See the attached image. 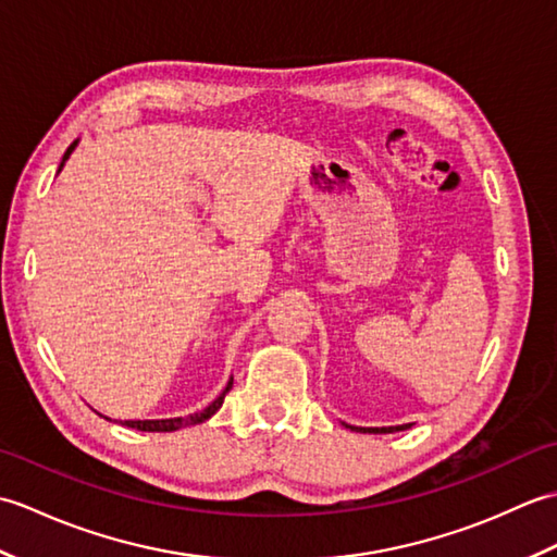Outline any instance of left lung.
<instances>
[{
  "label": "left lung",
  "mask_w": 557,
  "mask_h": 557,
  "mask_svg": "<svg viewBox=\"0 0 557 557\" xmlns=\"http://www.w3.org/2000/svg\"><path fill=\"white\" fill-rule=\"evenodd\" d=\"M411 423H405V425H389V429H357V425H349L351 431H369V433H395V431H405V429H409Z\"/></svg>",
  "instance_id": "left-lung-1"
}]
</instances>
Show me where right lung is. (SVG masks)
Masks as SVG:
<instances>
[{
    "instance_id": "add662e5",
    "label": "right lung",
    "mask_w": 557,
    "mask_h": 557,
    "mask_svg": "<svg viewBox=\"0 0 557 557\" xmlns=\"http://www.w3.org/2000/svg\"><path fill=\"white\" fill-rule=\"evenodd\" d=\"M74 148H76V140H74V144H71V146L66 148L64 158H62V164L66 162V158L71 156V150H74ZM232 383H234V381H230V383H227V387L222 389V395H220L215 401H212V405H208L203 411L191 413V417H180V419H160V421H124V425H128V429H136V431H150V433H170V431H180V429H186V425L203 423L206 419H210L212 413H215V411L222 407L224 395H227L230 389H232Z\"/></svg>"
}]
</instances>
